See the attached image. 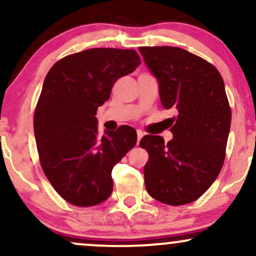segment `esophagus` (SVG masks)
I'll use <instances>...</instances> for the list:
<instances>
[{
    "mask_svg": "<svg viewBox=\"0 0 256 256\" xmlns=\"http://www.w3.org/2000/svg\"><path fill=\"white\" fill-rule=\"evenodd\" d=\"M142 137H143V132L138 130V131H137V143H140V138H142Z\"/></svg>",
    "mask_w": 256,
    "mask_h": 256,
    "instance_id": "obj_1",
    "label": "esophagus"
}]
</instances>
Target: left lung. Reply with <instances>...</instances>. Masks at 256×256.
I'll list each match as a JSON object with an SVG mask.
<instances>
[{
    "label": "left lung",
    "instance_id": "obj_1",
    "mask_svg": "<svg viewBox=\"0 0 256 256\" xmlns=\"http://www.w3.org/2000/svg\"><path fill=\"white\" fill-rule=\"evenodd\" d=\"M158 78L161 104L173 108V140L146 134L140 148L149 154L146 189L170 206L192 204L207 192L224 165L231 108L224 80L204 58L177 46H140Z\"/></svg>",
    "mask_w": 256,
    "mask_h": 256
}]
</instances>
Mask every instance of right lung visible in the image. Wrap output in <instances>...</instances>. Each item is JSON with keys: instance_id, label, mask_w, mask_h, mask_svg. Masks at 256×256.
Listing matches in <instances>:
<instances>
[{"instance_id": "1", "label": "right lung", "mask_w": 256, "mask_h": 256, "mask_svg": "<svg viewBox=\"0 0 256 256\" xmlns=\"http://www.w3.org/2000/svg\"><path fill=\"white\" fill-rule=\"evenodd\" d=\"M140 64L134 49L92 48L58 60L44 79L34 114L37 150L44 174L68 204L91 207L113 192L112 170L137 134L122 125L100 136L95 116L114 83Z\"/></svg>"}]
</instances>
